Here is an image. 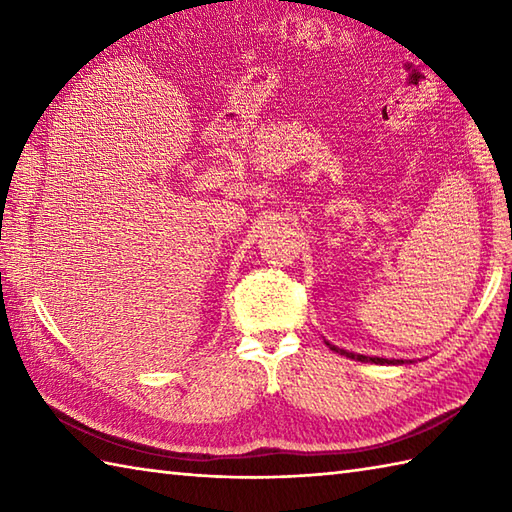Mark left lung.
I'll return each mask as SVG.
<instances>
[{
	"instance_id": "left-lung-1",
	"label": "left lung",
	"mask_w": 512,
	"mask_h": 512,
	"mask_svg": "<svg viewBox=\"0 0 512 512\" xmlns=\"http://www.w3.org/2000/svg\"><path fill=\"white\" fill-rule=\"evenodd\" d=\"M330 345V343H328ZM332 350H336V352H341L343 356H347V358H356V361H361V363H376V365H398V363H402V361H389V358H378V356H363V354H352V352H347V350H339V347H334V345H330Z\"/></svg>"
}]
</instances>
